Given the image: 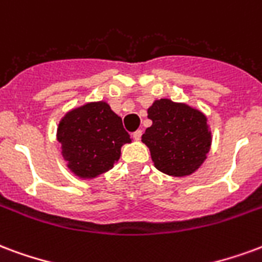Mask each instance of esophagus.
<instances>
[{
	"label": "esophagus",
	"instance_id": "esophagus-1",
	"mask_svg": "<svg viewBox=\"0 0 262 262\" xmlns=\"http://www.w3.org/2000/svg\"><path fill=\"white\" fill-rule=\"evenodd\" d=\"M133 137H134V139L139 141V139H141V137H142V131H141V129H137V131L133 134Z\"/></svg>",
	"mask_w": 262,
	"mask_h": 262
}]
</instances>
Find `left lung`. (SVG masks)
Listing matches in <instances>:
<instances>
[{
  "label": "left lung",
  "instance_id": "left-lung-1",
  "mask_svg": "<svg viewBox=\"0 0 262 262\" xmlns=\"http://www.w3.org/2000/svg\"><path fill=\"white\" fill-rule=\"evenodd\" d=\"M152 125L142 135L155 167L174 177L192 174L211 149V131L205 114L186 103L155 100L148 108Z\"/></svg>",
  "mask_w": 262,
  "mask_h": 262
}]
</instances>
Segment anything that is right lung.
I'll return each mask as SVG.
<instances>
[{"label": "right lung", "instance_id": "1", "mask_svg": "<svg viewBox=\"0 0 262 262\" xmlns=\"http://www.w3.org/2000/svg\"><path fill=\"white\" fill-rule=\"evenodd\" d=\"M57 139L68 169L83 180L113 169L121 146L131 142L121 117L103 100L67 113L58 124Z\"/></svg>", "mask_w": 262, "mask_h": 262}]
</instances>
